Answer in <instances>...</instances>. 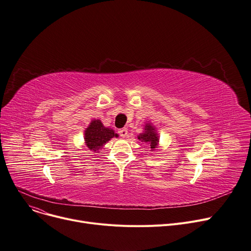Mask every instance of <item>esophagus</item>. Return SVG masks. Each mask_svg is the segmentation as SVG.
Returning a JSON list of instances; mask_svg holds the SVG:
<instances>
[{
	"label": "esophagus",
	"mask_w": 251,
	"mask_h": 251,
	"mask_svg": "<svg viewBox=\"0 0 251 251\" xmlns=\"http://www.w3.org/2000/svg\"><path fill=\"white\" fill-rule=\"evenodd\" d=\"M119 133H120L121 137L125 138V137H127V135H128V129H127V128H122V129L119 130Z\"/></svg>",
	"instance_id": "34e87169"
}]
</instances>
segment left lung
I'll list each match as a JSON object with an SVG mask.
<instances>
[{
    "instance_id": "obj_1",
    "label": "left lung",
    "mask_w": 251,
    "mask_h": 251,
    "mask_svg": "<svg viewBox=\"0 0 251 251\" xmlns=\"http://www.w3.org/2000/svg\"><path fill=\"white\" fill-rule=\"evenodd\" d=\"M137 138L141 142H145L150 146V151H155L159 145V137L157 130L151 122H145L143 132L140 133L139 135H137Z\"/></svg>"
}]
</instances>
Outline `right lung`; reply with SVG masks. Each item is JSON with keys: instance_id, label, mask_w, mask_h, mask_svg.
Masks as SVG:
<instances>
[{"instance_id": "right-lung-1", "label": "right lung", "mask_w": 251, "mask_h": 251, "mask_svg": "<svg viewBox=\"0 0 251 251\" xmlns=\"http://www.w3.org/2000/svg\"><path fill=\"white\" fill-rule=\"evenodd\" d=\"M83 135H85L83 139H85L88 151H92L94 153H99L108 141L114 137L119 136L113 129L105 127L102 121L99 119H93L90 122Z\"/></svg>"}]
</instances>
